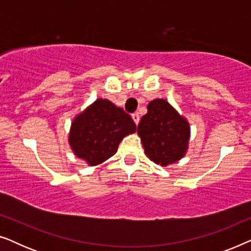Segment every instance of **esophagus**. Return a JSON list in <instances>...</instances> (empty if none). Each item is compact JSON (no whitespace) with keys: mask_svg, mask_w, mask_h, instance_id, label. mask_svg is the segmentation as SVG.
I'll return each mask as SVG.
<instances>
[{"mask_svg":"<svg viewBox=\"0 0 251 251\" xmlns=\"http://www.w3.org/2000/svg\"><path fill=\"white\" fill-rule=\"evenodd\" d=\"M132 120H133V122H135L136 125L138 126V123H139V120H140L139 115H138V113H133V114H132Z\"/></svg>","mask_w":251,"mask_h":251,"instance_id":"34e87169","label":"esophagus"}]
</instances>
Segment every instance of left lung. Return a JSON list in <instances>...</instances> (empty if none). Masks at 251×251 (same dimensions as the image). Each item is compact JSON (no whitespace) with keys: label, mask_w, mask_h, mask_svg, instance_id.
<instances>
[{"label":"left lung","mask_w":251,"mask_h":251,"mask_svg":"<svg viewBox=\"0 0 251 251\" xmlns=\"http://www.w3.org/2000/svg\"><path fill=\"white\" fill-rule=\"evenodd\" d=\"M137 132L147 157L162 167L177 162L187 152L190 123L164 99L147 105Z\"/></svg>","instance_id":"8db88e82"}]
</instances>
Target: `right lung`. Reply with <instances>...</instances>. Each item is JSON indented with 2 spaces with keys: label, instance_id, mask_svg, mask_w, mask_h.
I'll return each instance as SVG.
<instances>
[{
  "label": "right lung",
  "instance_id": "obj_1",
  "mask_svg": "<svg viewBox=\"0 0 251 251\" xmlns=\"http://www.w3.org/2000/svg\"><path fill=\"white\" fill-rule=\"evenodd\" d=\"M137 126L128 113L99 98L75 116L68 143L78 159L98 166L118 152L119 144Z\"/></svg>",
  "mask_w": 251,
  "mask_h": 251
}]
</instances>
